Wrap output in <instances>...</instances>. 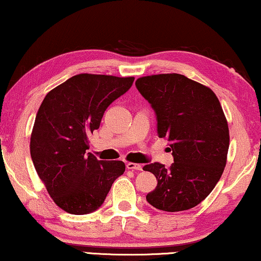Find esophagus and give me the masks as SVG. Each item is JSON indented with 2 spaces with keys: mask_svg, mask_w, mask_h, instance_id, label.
I'll return each instance as SVG.
<instances>
[{
  "mask_svg": "<svg viewBox=\"0 0 261 261\" xmlns=\"http://www.w3.org/2000/svg\"><path fill=\"white\" fill-rule=\"evenodd\" d=\"M126 169L127 170H137V171H142L143 166L141 164H137V163H126Z\"/></svg>",
  "mask_w": 261,
  "mask_h": 261,
  "instance_id": "34e87169",
  "label": "esophagus"
}]
</instances>
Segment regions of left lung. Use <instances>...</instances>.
Returning <instances> with one entry per match:
<instances>
[{
    "label": "left lung",
    "instance_id": "left-lung-1",
    "mask_svg": "<svg viewBox=\"0 0 261 261\" xmlns=\"http://www.w3.org/2000/svg\"><path fill=\"white\" fill-rule=\"evenodd\" d=\"M136 87L154 110L158 136L170 142L174 161L170 168L144 166L158 180L146 200L166 212L192 208L211 193L226 165L230 134L219 99L179 73L141 77Z\"/></svg>",
    "mask_w": 261,
    "mask_h": 261
}]
</instances>
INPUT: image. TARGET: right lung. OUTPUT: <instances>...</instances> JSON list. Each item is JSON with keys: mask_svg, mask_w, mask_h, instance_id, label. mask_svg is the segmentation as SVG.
<instances>
[{"mask_svg": "<svg viewBox=\"0 0 261 261\" xmlns=\"http://www.w3.org/2000/svg\"><path fill=\"white\" fill-rule=\"evenodd\" d=\"M135 77L80 73L46 93L30 137L34 166L55 204L71 215L96 211L125 171L120 161L87 152L88 136Z\"/></svg>", "mask_w": 261, "mask_h": 261, "instance_id": "add662e5", "label": "right lung"}]
</instances>
